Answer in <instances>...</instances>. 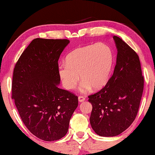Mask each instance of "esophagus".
<instances>
[{"instance_id": "obj_1", "label": "esophagus", "mask_w": 155, "mask_h": 155, "mask_svg": "<svg viewBox=\"0 0 155 155\" xmlns=\"http://www.w3.org/2000/svg\"><path fill=\"white\" fill-rule=\"evenodd\" d=\"M78 102H84V101L85 100V97H83V96H79V97H78Z\"/></svg>"}]
</instances>
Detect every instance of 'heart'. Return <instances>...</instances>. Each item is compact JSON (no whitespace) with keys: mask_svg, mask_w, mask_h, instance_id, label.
Returning a JSON list of instances; mask_svg holds the SVG:
<instances>
[{"mask_svg":"<svg viewBox=\"0 0 155 155\" xmlns=\"http://www.w3.org/2000/svg\"><path fill=\"white\" fill-rule=\"evenodd\" d=\"M66 64L58 67V75L66 89H74L77 83L81 94L93 88L99 90L104 87L110 77L114 65L113 51L103 43L80 47L66 55Z\"/></svg>","mask_w":155,"mask_h":155,"instance_id":"heart-1","label":"heart"}]
</instances>
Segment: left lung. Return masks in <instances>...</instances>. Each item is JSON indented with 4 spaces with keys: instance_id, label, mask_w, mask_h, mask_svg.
I'll return each instance as SVG.
<instances>
[{
    "instance_id": "1",
    "label": "left lung",
    "mask_w": 155,
    "mask_h": 155,
    "mask_svg": "<svg viewBox=\"0 0 155 155\" xmlns=\"http://www.w3.org/2000/svg\"><path fill=\"white\" fill-rule=\"evenodd\" d=\"M117 55L113 74L105 87L88 96L92 105L90 123L103 137L116 136L136 117L144 89V77L137 53L117 36Z\"/></svg>"
}]
</instances>
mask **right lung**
I'll list each match as a JSON object with an SVG mask.
<instances>
[{"label": "right lung", "instance_id": "right-lung-1", "mask_svg": "<svg viewBox=\"0 0 155 155\" xmlns=\"http://www.w3.org/2000/svg\"><path fill=\"white\" fill-rule=\"evenodd\" d=\"M67 39L35 38L22 53L13 70L12 99L24 125L45 141L67 134L78 97L58 87V60Z\"/></svg>", "mask_w": 155, "mask_h": 155}]
</instances>
